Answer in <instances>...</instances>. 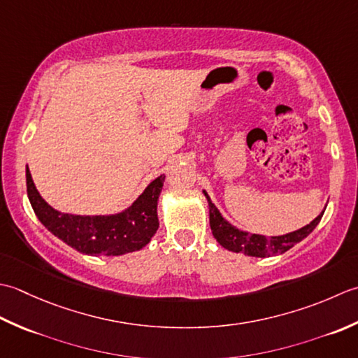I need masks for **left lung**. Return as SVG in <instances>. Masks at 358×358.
Wrapping results in <instances>:
<instances>
[{"label":"left lung","instance_id":"obj_1","mask_svg":"<svg viewBox=\"0 0 358 358\" xmlns=\"http://www.w3.org/2000/svg\"><path fill=\"white\" fill-rule=\"evenodd\" d=\"M203 194H206V198L208 201V207H210V227L217 243H220L224 249L236 252V253H244L247 257L264 258V257H268V255H278V253L287 252L317 227L324 213L323 211L322 215H318L310 224H308L306 227L300 230L287 233V235H282V236L267 238V236L255 235V233H247L233 227L230 222L225 221L221 216L220 210H217L215 207V203L210 201L208 194L206 192H203Z\"/></svg>","mask_w":358,"mask_h":358}]
</instances>
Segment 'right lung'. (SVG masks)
<instances>
[{"instance_id":"right-lung-1","label":"right lung","mask_w":358,"mask_h":358,"mask_svg":"<svg viewBox=\"0 0 358 358\" xmlns=\"http://www.w3.org/2000/svg\"><path fill=\"white\" fill-rule=\"evenodd\" d=\"M165 176L145 188L133 206L119 215L80 216L54 210L36 192L31 171L26 169L27 196L35 215L45 227L63 243L86 255L117 257L147 245L157 231V199Z\"/></svg>"}]
</instances>
